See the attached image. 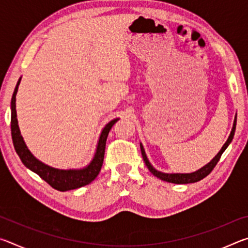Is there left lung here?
<instances>
[{
    "label": "left lung",
    "mask_w": 248,
    "mask_h": 248,
    "mask_svg": "<svg viewBox=\"0 0 248 248\" xmlns=\"http://www.w3.org/2000/svg\"><path fill=\"white\" fill-rule=\"evenodd\" d=\"M235 128H236V115H235V118H234L232 131H231L230 136L228 138V140H226V142L223 144V146H222L221 150L219 151V153H217L216 156L213 157L211 161L208 163V164H205L204 166L201 167V169H199L198 170L192 171V173H187V174L173 173V174H170V173H163V171H159L157 170H155L154 167H153V165L151 164L150 161L148 159V156H146L143 145H142V143H140L142 157H143V161L145 163V165L148 166V169H149V170L151 171V173H152L154 176H156L157 178L164 180V182L173 183V184H191V183L199 182V180L203 179L205 176H208L210 173H211L212 170L215 169V166L217 165V163L219 162L221 155L223 154V152L226 150V148H228L231 142H232L233 137H234V133H235Z\"/></svg>",
    "instance_id": "8db88e82"
}]
</instances>
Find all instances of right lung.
<instances>
[{
    "label": "right lung",
    "instance_id": "obj_1",
    "mask_svg": "<svg viewBox=\"0 0 248 248\" xmlns=\"http://www.w3.org/2000/svg\"><path fill=\"white\" fill-rule=\"evenodd\" d=\"M19 78L16 87L14 90L13 96H12L11 102V131H12V139H13V144L16 153L18 154L20 161L23 164L32 170L33 173L39 175L45 182H47L50 186L54 189L60 191H66L77 189V188H81L85 185H89L90 183L97 177L99 174L100 169H102L103 162H104V154H105V146H106V140L108 137V133L110 131L112 125H114L119 118H115L105 125L104 129L100 133L99 139L96 145V151L94 154V157L83 169H72V170H60L54 169V167L49 166L45 164L38 158L33 156L32 153L27 148L26 143L23 139L22 134H20V130L18 127L17 121V115H16V94H17L18 86L20 83Z\"/></svg>",
    "mask_w": 248,
    "mask_h": 248
}]
</instances>
